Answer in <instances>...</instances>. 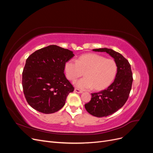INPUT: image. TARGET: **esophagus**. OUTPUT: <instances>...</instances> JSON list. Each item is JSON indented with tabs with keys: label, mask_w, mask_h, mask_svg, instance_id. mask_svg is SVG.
Returning <instances> with one entry per match:
<instances>
[{
	"label": "esophagus",
	"mask_w": 153,
	"mask_h": 153,
	"mask_svg": "<svg viewBox=\"0 0 153 153\" xmlns=\"http://www.w3.org/2000/svg\"><path fill=\"white\" fill-rule=\"evenodd\" d=\"M75 92H77V93H82V92H83V91L82 90L78 89H77V88H75Z\"/></svg>",
	"instance_id": "34e87169"
}]
</instances>
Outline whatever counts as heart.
<instances>
[{
    "label": "heart",
    "instance_id": "b5f03b06",
    "mask_svg": "<svg viewBox=\"0 0 153 153\" xmlns=\"http://www.w3.org/2000/svg\"><path fill=\"white\" fill-rule=\"evenodd\" d=\"M67 78L74 81L84 75L85 77L75 82L82 89L95 88L101 90L109 86L114 80L117 72V65L113 59L100 55L88 53L75 59L68 61L64 66Z\"/></svg>",
    "mask_w": 153,
    "mask_h": 153
}]
</instances>
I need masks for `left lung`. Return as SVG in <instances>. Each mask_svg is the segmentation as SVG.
Here are the masks:
<instances>
[{
	"mask_svg": "<svg viewBox=\"0 0 153 153\" xmlns=\"http://www.w3.org/2000/svg\"><path fill=\"white\" fill-rule=\"evenodd\" d=\"M92 50L108 53L117 65V75L112 84L107 89L92 93L91 101L85 105L86 110L92 115L106 117L117 112L126 102L133 82L131 66L121 53L112 49L104 48Z\"/></svg>",
	"mask_w": 153,
	"mask_h": 153,
	"instance_id": "1",
	"label": "left lung"
}]
</instances>
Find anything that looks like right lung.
<instances>
[{"label": "right lung", "instance_id": "obj_1", "mask_svg": "<svg viewBox=\"0 0 153 153\" xmlns=\"http://www.w3.org/2000/svg\"><path fill=\"white\" fill-rule=\"evenodd\" d=\"M72 51L50 45L36 50L27 59L22 73V87L29 105L39 112L52 114L65 105L74 87L64 75Z\"/></svg>", "mask_w": 153, "mask_h": 153}]
</instances>
